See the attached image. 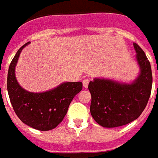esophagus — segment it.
Here are the masks:
<instances>
[{"label": "esophagus", "mask_w": 158, "mask_h": 158, "mask_svg": "<svg viewBox=\"0 0 158 158\" xmlns=\"http://www.w3.org/2000/svg\"><path fill=\"white\" fill-rule=\"evenodd\" d=\"M89 79H84V80H83V86H84L85 88H87L88 85H89Z\"/></svg>", "instance_id": "esophagus-1"}]
</instances>
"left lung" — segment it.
Instances as JSON below:
<instances>
[{
  "mask_svg": "<svg viewBox=\"0 0 158 158\" xmlns=\"http://www.w3.org/2000/svg\"><path fill=\"white\" fill-rule=\"evenodd\" d=\"M133 45L139 73L132 83L99 78L89 83L91 116L104 128L125 125L137 119L150 98L152 86L151 64L142 49L136 43Z\"/></svg>",
  "mask_w": 158,
  "mask_h": 158,
  "instance_id": "left-lung-1",
  "label": "left lung"
}]
</instances>
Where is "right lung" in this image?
Returning <instances> with one entry per match:
<instances>
[{
  "mask_svg": "<svg viewBox=\"0 0 158 158\" xmlns=\"http://www.w3.org/2000/svg\"><path fill=\"white\" fill-rule=\"evenodd\" d=\"M19 49L9 66L7 91L19 119L33 129L47 131L55 129L67 114L73 97L81 91L82 82H64L45 92H29L22 88L15 76V68L22 50Z\"/></svg>",
  "mask_w": 158,
  "mask_h": 158,
  "instance_id": "obj_1",
  "label": "right lung"
}]
</instances>
